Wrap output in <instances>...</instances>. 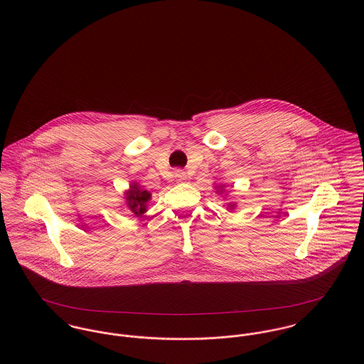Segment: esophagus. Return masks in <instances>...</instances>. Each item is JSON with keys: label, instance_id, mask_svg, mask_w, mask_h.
Returning a JSON list of instances; mask_svg holds the SVG:
<instances>
[{"label": "esophagus", "instance_id": "1", "mask_svg": "<svg viewBox=\"0 0 364 364\" xmlns=\"http://www.w3.org/2000/svg\"><path fill=\"white\" fill-rule=\"evenodd\" d=\"M175 179H176V182H186L188 181V176H186V173L185 172H182V171H175Z\"/></svg>", "mask_w": 364, "mask_h": 364}]
</instances>
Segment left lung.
I'll list each match as a JSON object with an SVG mask.
<instances>
[{"instance_id": "8db88e82", "label": "left lung", "mask_w": 364, "mask_h": 364, "mask_svg": "<svg viewBox=\"0 0 364 364\" xmlns=\"http://www.w3.org/2000/svg\"><path fill=\"white\" fill-rule=\"evenodd\" d=\"M215 189H217V193H218V195H223V193H225V192H227V191H225V186H224V185H220V186L217 185V186H215ZM225 196H227V195H225ZM224 199H225V198H224ZM237 208V205H235L234 202H230V203L227 205V208H228L230 211H231V210H234V208Z\"/></svg>"}]
</instances>
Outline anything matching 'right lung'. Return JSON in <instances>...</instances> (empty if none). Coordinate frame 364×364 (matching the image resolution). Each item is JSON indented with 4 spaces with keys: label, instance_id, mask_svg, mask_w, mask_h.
I'll return each instance as SVG.
<instances>
[{
    "label": "right lung",
    "instance_id": "1",
    "mask_svg": "<svg viewBox=\"0 0 364 364\" xmlns=\"http://www.w3.org/2000/svg\"><path fill=\"white\" fill-rule=\"evenodd\" d=\"M150 200L151 193L143 189L136 181H133L124 192V203L136 217H143L144 213H147V205Z\"/></svg>",
    "mask_w": 364,
    "mask_h": 364
}]
</instances>
